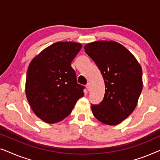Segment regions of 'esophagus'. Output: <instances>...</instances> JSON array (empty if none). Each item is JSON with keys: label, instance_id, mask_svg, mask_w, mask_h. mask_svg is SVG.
Masks as SVG:
<instances>
[{"label": "esophagus", "instance_id": "obj_1", "mask_svg": "<svg viewBox=\"0 0 160 160\" xmlns=\"http://www.w3.org/2000/svg\"><path fill=\"white\" fill-rule=\"evenodd\" d=\"M86 87H87V89H88V90H89V89H90V82H88V83H87Z\"/></svg>", "mask_w": 160, "mask_h": 160}]
</instances>
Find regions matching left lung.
<instances>
[{
  "label": "left lung",
  "instance_id": "left-lung-1",
  "mask_svg": "<svg viewBox=\"0 0 160 160\" xmlns=\"http://www.w3.org/2000/svg\"><path fill=\"white\" fill-rule=\"evenodd\" d=\"M84 49L101 72L106 87L102 101L91 104L93 115L103 124L121 123L134 111L141 93V65L129 50L112 41L89 43Z\"/></svg>",
  "mask_w": 160,
  "mask_h": 160
}]
</instances>
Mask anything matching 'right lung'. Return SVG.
<instances>
[{"label":"right lung","mask_w":160,"mask_h":160,"mask_svg":"<svg viewBox=\"0 0 160 160\" xmlns=\"http://www.w3.org/2000/svg\"><path fill=\"white\" fill-rule=\"evenodd\" d=\"M82 45L57 42L43 49L31 61L26 78V97L37 117L56 123L71 113L84 95V86L77 83L71 66Z\"/></svg>","instance_id":"1"}]
</instances>
